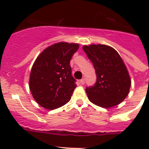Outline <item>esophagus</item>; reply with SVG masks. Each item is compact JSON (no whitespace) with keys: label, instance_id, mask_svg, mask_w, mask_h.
<instances>
[{"label":"esophagus","instance_id":"esophagus-1","mask_svg":"<svg viewBox=\"0 0 149 149\" xmlns=\"http://www.w3.org/2000/svg\"><path fill=\"white\" fill-rule=\"evenodd\" d=\"M80 83L81 84H84V83H85V79H82L81 80H80Z\"/></svg>","mask_w":149,"mask_h":149}]
</instances>
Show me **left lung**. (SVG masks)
I'll return each mask as SVG.
<instances>
[{"instance_id":"8db88e82","label":"left lung","mask_w":149,"mask_h":149,"mask_svg":"<svg viewBox=\"0 0 149 149\" xmlns=\"http://www.w3.org/2000/svg\"><path fill=\"white\" fill-rule=\"evenodd\" d=\"M83 49L97 73L95 85L86 88L89 101L104 108L120 104L128 94L131 85L128 70L120 55L106 45H84Z\"/></svg>"}]
</instances>
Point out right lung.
Here are the masks:
<instances>
[{
	"instance_id": "1",
	"label": "right lung",
	"mask_w": 149,
	"mask_h": 149,
	"mask_svg": "<svg viewBox=\"0 0 149 149\" xmlns=\"http://www.w3.org/2000/svg\"><path fill=\"white\" fill-rule=\"evenodd\" d=\"M79 47L77 43H55L34 61L29 86L33 98L45 109L52 110L70 101L76 86L70 61Z\"/></svg>"
}]
</instances>
